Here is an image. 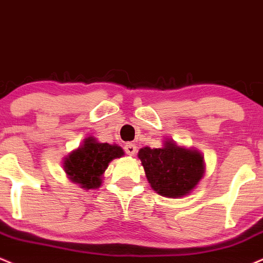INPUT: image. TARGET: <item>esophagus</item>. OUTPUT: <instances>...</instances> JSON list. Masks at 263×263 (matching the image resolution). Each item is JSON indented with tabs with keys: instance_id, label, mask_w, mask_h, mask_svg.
I'll return each mask as SVG.
<instances>
[{
	"instance_id": "obj_1",
	"label": "esophagus",
	"mask_w": 263,
	"mask_h": 263,
	"mask_svg": "<svg viewBox=\"0 0 263 263\" xmlns=\"http://www.w3.org/2000/svg\"><path fill=\"white\" fill-rule=\"evenodd\" d=\"M124 150H125L126 155L133 156L135 153H137V146H135V145L132 144V143H126L125 146H124Z\"/></svg>"
}]
</instances>
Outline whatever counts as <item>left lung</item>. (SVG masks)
Instances as JSON below:
<instances>
[{"label":"left lung","instance_id":"1","mask_svg":"<svg viewBox=\"0 0 263 263\" xmlns=\"http://www.w3.org/2000/svg\"><path fill=\"white\" fill-rule=\"evenodd\" d=\"M147 181L165 197H183L197 186L204 174L203 157L196 150L166 141L162 149L143 147L138 154Z\"/></svg>","mask_w":263,"mask_h":263}]
</instances>
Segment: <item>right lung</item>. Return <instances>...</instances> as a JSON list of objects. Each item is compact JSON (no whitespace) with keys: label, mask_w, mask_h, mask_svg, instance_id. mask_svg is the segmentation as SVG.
<instances>
[{"label":"right lung","mask_w":263,"mask_h":263,"mask_svg":"<svg viewBox=\"0 0 263 263\" xmlns=\"http://www.w3.org/2000/svg\"><path fill=\"white\" fill-rule=\"evenodd\" d=\"M124 155L118 145L97 143L93 138L85 139L79 149L65 159L64 170L69 178L82 188H98L102 183V175L108 163Z\"/></svg>","instance_id":"add662e5"}]
</instances>
